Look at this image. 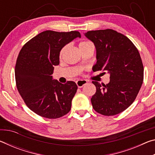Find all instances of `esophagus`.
I'll return each instance as SVG.
<instances>
[{
  "label": "esophagus",
  "mask_w": 155,
  "mask_h": 155,
  "mask_svg": "<svg viewBox=\"0 0 155 155\" xmlns=\"http://www.w3.org/2000/svg\"><path fill=\"white\" fill-rule=\"evenodd\" d=\"M76 83H77V85L78 86V87H82L83 85H85V84L87 83V81L86 80H78L77 82H76Z\"/></svg>",
  "instance_id": "1"
}]
</instances>
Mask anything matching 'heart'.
I'll use <instances>...</instances> for the list:
<instances>
[{"instance_id":"heart-1","label":"heart","mask_w":155,"mask_h":155,"mask_svg":"<svg viewBox=\"0 0 155 155\" xmlns=\"http://www.w3.org/2000/svg\"><path fill=\"white\" fill-rule=\"evenodd\" d=\"M91 46H94V45L90 41L85 40V41H81V42L79 43V48H80L81 51L86 48H90V47H91ZM65 50V46L64 47V48L61 50V51H60V54H59L60 57H61L63 56V54H64V53Z\"/></svg>"}]
</instances>
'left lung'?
<instances>
[{
	"label": "left lung",
	"mask_w": 155,
	"mask_h": 155,
	"mask_svg": "<svg viewBox=\"0 0 155 155\" xmlns=\"http://www.w3.org/2000/svg\"><path fill=\"white\" fill-rule=\"evenodd\" d=\"M86 38L94 44L96 64L94 72L110 74L108 84L92 81L96 87L91 102L102 115L118 114L132 104L143 81V66L140 52L127 37L113 29L90 31Z\"/></svg>",
	"instance_id": "obj_1"
}]
</instances>
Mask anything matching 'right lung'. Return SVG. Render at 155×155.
Returning <instances> with one entry per match:
<instances>
[{"instance_id":"obj_1","label":"right lung","mask_w":155,"mask_h":155,"mask_svg":"<svg viewBox=\"0 0 155 155\" xmlns=\"http://www.w3.org/2000/svg\"><path fill=\"white\" fill-rule=\"evenodd\" d=\"M78 31H45L26 43L17 58L15 77L18 92L31 111L49 119L59 118L71 109L78 87L74 81L62 84L52 79L54 66L59 64L60 51Z\"/></svg>"}]
</instances>
